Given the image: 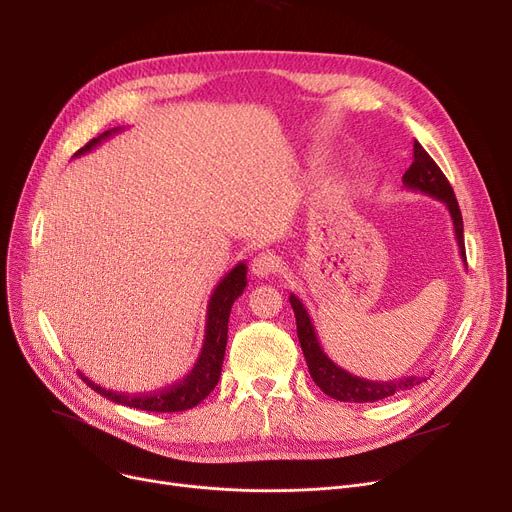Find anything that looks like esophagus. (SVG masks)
<instances>
[{
  "label": "esophagus",
  "mask_w": 512,
  "mask_h": 512,
  "mask_svg": "<svg viewBox=\"0 0 512 512\" xmlns=\"http://www.w3.org/2000/svg\"><path fill=\"white\" fill-rule=\"evenodd\" d=\"M278 267H280V259L274 253H259L251 261V272L257 278H267L270 274L278 272Z\"/></svg>",
  "instance_id": "1"
}]
</instances>
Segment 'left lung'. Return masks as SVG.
<instances>
[{
  "label": "left lung",
  "instance_id": "1",
  "mask_svg": "<svg viewBox=\"0 0 512 512\" xmlns=\"http://www.w3.org/2000/svg\"><path fill=\"white\" fill-rule=\"evenodd\" d=\"M402 184L411 188V191H421L423 195L434 197L446 205L450 218H452L456 242H459L461 257L467 263L463 215H461L459 203H456L450 182L446 180V176L442 174L436 161L429 157V153L419 145V141H415V145H413V164L405 172V176H402ZM288 301L292 305L294 317H297V334H299V342L303 348L309 373H311L313 382L321 388V392H326L328 396L342 400V402H375V400L388 398L396 392L409 390V388L421 384V378H413V375L411 378L392 380V382H373V380L357 378V375L338 367L324 353V348H321L315 328L311 324V317H309L305 305L297 299V294L290 292Z\"/></svg>",
  "mask_w": 512,
  "mask_h": 512
}]
</instances>
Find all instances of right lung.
<instances>
[{
    "label": "right lung",
    "mask_w": 512,
    "mask_h": 512,
    "mask_svg": "<svg viewBox=\"0 0 512 512\" xmlns=\"http://www.w3.org/2000/svg\"><path fill=\"white\" fill-rule=\"evenodd\" d=\"M122 128H112L99 134L97 139L89 141L83 149H78L74 157H80L95 149L101 141L110 139L112 134L120 132ZM247 286V265L238 263L236 267L220 280V284L215 286L209 305H207V324H205V340L201 355L191 369V373L182 378L180 382L153 392V394H124V392H114L97 386L93 380H89L87 375L80 373L83 382H87L89 388L105 396L107 400H114L118 405L130 407V409H141V411H151V413H176V411H186L197 407L199 402L218 386L220 373H222V363H224V353H226V342H228V319L234 301L240 297L242 290Z\"/></svg>",
    "instance_id": "right-lung-1"
}]
</instances>
